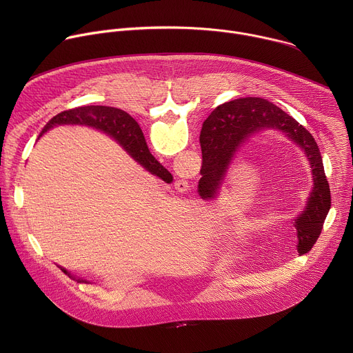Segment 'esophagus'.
<instances>
[{"instance_id":"1","label":"esophagus","mask_w":353,"mask_h":353,"mask_svg":"<svg viewBox=\"0 0 353 353\" xmlns=\"http://www.w3.org/2000/svg\"><path fill=\"white\" fill-rule=\"evenodd\" d=\"M188 183H187V180H179L177 183H176V190H179V191H187L188 190Z\"/></svg>"}]
</instances>
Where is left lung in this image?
I'll return each instance as SVG.
<instances>
[{"label": "left lung", "instance_id": "obj_1", "mask_svg": "<svg viewBox=\"0 0 353 353\" xmlns=\"http://www.w3.org/2000/svg\"><path fill=\"white\" fill-rule=\"evenodd\" d=\"M275 130L299 146L309 161L313 187L306 208L294 219L297 251L305 254L317 241L331 207V192L323 158L313 135L282 109L261 97L234 99L218 106L204 121L199 134L203 166L201 180H207L215 190L237 155V150L251 137Z\"/></svg>", "mask_w": 353, "mask_h": 353}]
</instances>
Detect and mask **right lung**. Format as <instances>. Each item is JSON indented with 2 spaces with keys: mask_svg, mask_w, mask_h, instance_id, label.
I'll return each mask as SVG.
<instances>
[{
  "mask_svg": "<svg viewBox=\"0 0 353 353\" xmlns=\"http://www.w3.org/2000/svg\"><path fill=\"white\" fill-rule=\"evenodd\" d=\"M59 125H86L100 132H105L116 142H119L125 152L141 166H143L149 173L158 176L166 183H170L173 180L172 174L149 152L145 137L138 123L124 110L109 106H83L70 109L61 112L50 120L41 130L40 135ZM60 268L61 271L68 274L70 278H74L78 282L89 283L86 279L72 275L65 268Z\"/></svg>",
  "mask_w": 353,
  "mask_h": 353,
  "instance_id": "right-lung-1",
  "label": "right lung"
}]
</instances>
